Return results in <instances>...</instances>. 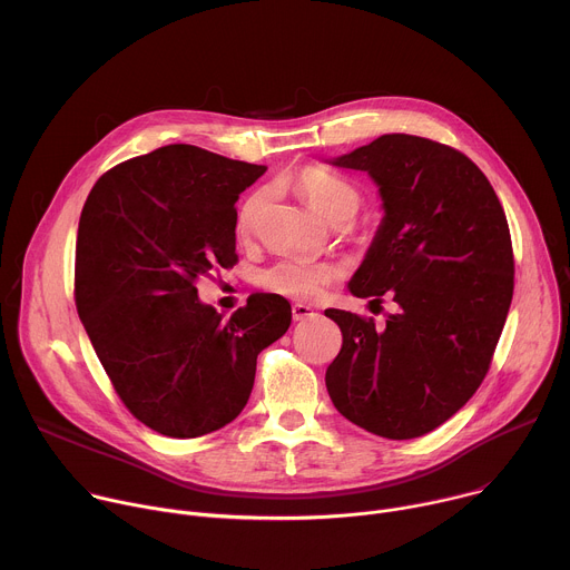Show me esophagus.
<instances>
[{
	"mask_svg": "<svg viewBox=\"0 0 570 570\" xmlns=\"http://www.w3.org/2000/svg\"><path fill=\"white\" fill-rule=\"evenodd\" d=\"M291 313H293L295 322H302V320H308L311 315H315V311L311 306H306V304H293Z\"/></svg>",
	"mask_w": 570,
	"mask_h": 570,
	"instance_id": "1",
	"label": "esophagus"
}]
</instances>
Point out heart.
Here are the masks:
<instances>
[{"label": "heart", "mask_w": 570, "mask_h": 570, "mask_svg": "<svg viewBox=\"0 0 570 570\" xmlns=\"http://www.w3.org/2000/svg\"><path fill=\"white\" fill-rule=\"evenodd\" d=\"M293 185L297 194L322 216L332 223L352 220L358 212L363 196L361 191L336 176L330 169L322 167H304L295 174ZM271 191L257 189L246 200L240 203L236 212V234L240 238H250L257 229V223L266 209ZM345 271L330 262H315L306 257H286L268 266L259 275V284L277 295L291 299H315L330 284L338 282Z\"/></svg>", "instance_id": "b5f03b06"}]
</instances>
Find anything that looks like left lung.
I'll return each instance as SVG.
<instances>
[{
	"mask_svg": "<svg viewBox=\"0 0 570 570\" xmlns=\"http://www.w3.org/2000/svg\"><path fill=\"white\" fill-rule=\"evenodd\" d=\"M332 165L367 171L385 216L350 282L356 297L390 295L385 327L327 308L343 347L327 390L343 417L387 438H422L473 396L490 372L514 293L503 205L473 161L417 135H381Z\"/></svg>",
	"mask_w": 570,
	"mask_h": 570,
	"instance_id": "1",
	"label": "left lung"
}]
</instances>
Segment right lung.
I'll return each mask as SVG.
<instances>
[{
    "instance_id": "obj_1",
    "label": "right lung",
    "mask_w": 570,
    "mask_h": 570,
    "mask_svg": "<svg viewBox=\"0 0 570 570\" xmlns=\"http://www.w3.org/2000/svg\"><path fill=\"white\" fill-rule=\"evenodd\" d=\"M264 171L171 144L106 171L80 212L78 317L130 415L159 435L200 438L236 420L259 352L291 324L279 295H250L223 317L196 288L238 262L234 203Z\"/></svg>"
}]
</instances>
